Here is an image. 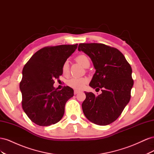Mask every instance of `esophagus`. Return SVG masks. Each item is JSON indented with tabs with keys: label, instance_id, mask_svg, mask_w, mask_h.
Instances as JSON below:
<instances>
[{
	"label": "esophagus",
	"instance_id": "34e87169",
	"mask_svg": "<svg viewBox=\"0 0 154 154\" xmlns=\"http://www.w3.org/2000/svg\"><path fill=\"white\" fill-rule=\"evenodd\" d=\"M80 92V91H78V90H74V94H77L78 92Z\"/></svg>",
	"mask_w": 154,
	"mask_h": 154
}]
</instances>
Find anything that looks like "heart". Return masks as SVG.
I'll list each match as a JSON object with an SVG mask.
<instances>
[{"instance_id":"obj_1","label":"heart","mask_w":154,"mask_h":154,"mask_svg":"<svg viewBox=\"0 0 154 154\" xmlns=\"http://www.w3.org/2000/svg\"><path fill=\"white\" fill-rule=\"evenodd\" d=\"M76 60L78 63L83 67H86L88 65H90L89 59L85 54L78 55L76 58ZM62 73L64 75H67L69 74V64L67 62H66L62 66ZM87 82L86 78H72L68 81V85L71 87L75 88V89H81L85 85Z\"/></svg>"}]
</instances>
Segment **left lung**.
Here are the masks:
<instances>
[{
    "label": "left lung",
    "instance_id": "obj_1",
    "mask_svg": "<svg viewBox=\"0 0 154 154\" xmlns=\"http://www.w3.org/2000/svg\"><path fill=\"white\" fill-rule=\"evenodd\" d=\"M78 51L91 58L96 69L90 87L102 89L97 96L85 92L83 114L93 123L109 125L118 118L130 100L134 85L131 66L118 49L103 44H80Z\"/></svg>",
    "mask_w": 154,
    "mask_h": 154
}]
</instances>
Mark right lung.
<instances>
[{"instance_id": "1", "label": "right lung", "mask_w": 154, "mask_h": 154, "mask_svg": "<svg viewBox=\"0 0 154 154\" xmlns=\"http://www.w3.org/2000/svg\"><path fill=\"white\" fill-rule=\"evenodd\" d=\"M78 44L45 47L32 56L22 70L20 83L22 109L32 122L49 126L61 120L66 102L74 96L68 86L58 91L54 79L62 74L63 64L77 49Z\"/></svg>"}]
</instances>
